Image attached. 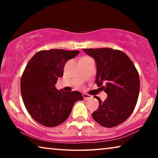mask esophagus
I'll return each mask as SVG.
<instances>
[{"mask_svg":"<svg viewBox=\"0 0 158 158\" xmlns=\"http://www.w3.org/2000/svg\"><path fill=\"white\" fill-rule=\"evenodd\" d=\"M83 98L85 100H90V99L92 98V96L90 95H88V94H85V93H83Z\"/></svg>","mask_w":158,"mask_h":158,"instance_id":"esophagus-1","label":"esophagus"}]
</instances>
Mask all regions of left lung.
<instances>
[{"mask_svg":"<svg viewBox=\"0 0 158 158\" xmlns=\"http://www.w3.org/2000/svg\"><path fill=\"white\" fill-rule=\"evenodd\" d=\"M93 57L97 66L95 84H104L107 94L105 101H99L92 114L95 121L105 127H113L127 119L137 105L140 89L139 73L130 58L121 51L111 48L84 49Z\"/></svg>","mask_w":158,"mask_h":158,"instance_id":"obj_1","label":"left lung"}]
</instances>
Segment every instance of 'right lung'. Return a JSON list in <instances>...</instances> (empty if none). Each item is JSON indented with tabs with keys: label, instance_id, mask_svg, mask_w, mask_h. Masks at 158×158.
<instances>
[{
	"label": "right lung",
	"instance_id": "right-lung-1",
	"mask_svg": "<svg viewBox=\"0 0 158 158\" xmlns=\"http://www.w3.org/2000/svg\"><path fill=\"white\" fill-rule=\"evenodd\" d=\"M79 51L50 49L38 52L29 61L21 79V93L29 114L46 127H56L70 114L74 103L84 100L79 91L58 90L55 86L63 77L66 62Z\"/></svg>",
	"mask_w": 158,
	"mask_h": 158
}]
</instances>
